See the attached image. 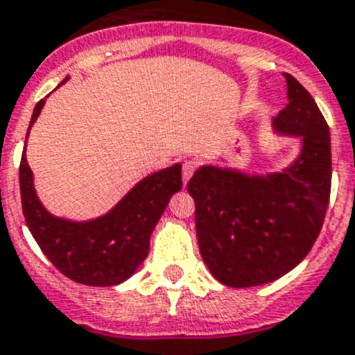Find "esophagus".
<instances>
[{"label": "esophagus", "instance_id": "obj_1", "mask_svg": "<svg viewBox=\"0 0 355 355\" xmlns=\"http://www.w3.org/2000/svg\"><path fill=\"white\" fill-rule=\"evenodd\" d=\"M196 169V160H186L182 164V178H184V184H187V180L193 177V173Z\"/></svg>", "mask_w": 355, "mask_h": 355}]
</instances>
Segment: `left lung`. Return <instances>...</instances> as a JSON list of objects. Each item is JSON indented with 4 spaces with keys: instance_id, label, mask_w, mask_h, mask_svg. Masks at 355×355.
I'll list each match as a JSON object with an SVG mask.
<instances>
[{
    "instance_id": "left-lung-1",
    "label": "left lung",
    "mask_w": 355,
    "mask_h": 355,
    "mask_svg": "<svg viewBox=\"0 0 355 355\" xmlns=\"http://www.w3.org/2000/svg\"><path fill=\"white\" fill-rule=\"evenodd\" d=\"M285 79L288 104L274 128L303 139L296 162L267 177L204 166L187 182L200 254L227 287L282 278L311 252L323 227L332 184L329 124L312 95L293 76Z\"/></svg>"
}]
</instances>
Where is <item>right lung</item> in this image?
Masks as SVG:
<instances>
[{"mask_svg": "<svg viewBox=\"0 0 355 355\" xmlns=\"http://www.w3.org/2000/svg\"><path fill=\"white\" fill-rule=\"evenodd\" d=\"M43 104L44 99L35 104L28 132ZM19 187L26 225L55 269L77 284L112 287L130 278L146 260L155 225L169 198L182 189V166L175 164L146 177L115 209L92 222H68L44 209L35 196L25 151L21 155Z\"/></svg>", "mask_w": 355, "mask_h": 355, "instance_id": "add662e5", "label": "right lung"}]
</instances>
